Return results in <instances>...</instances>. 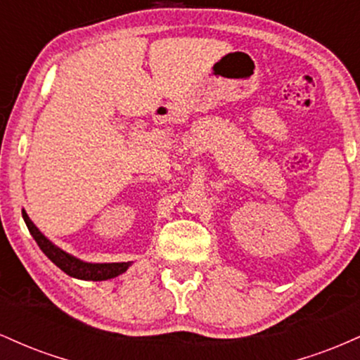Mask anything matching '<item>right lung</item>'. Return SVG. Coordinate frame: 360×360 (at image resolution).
I'll use <instances>...</instances> for the list:
<instances>
[{
	"instance_id": "right-lung-1",
	"label": "right lung",
	"mask_w": 360,
	"mask_h": 360,
	"mask_svg": "<svg viewBox=\"0 0 360 360\" xmlns=\"http://www.w3.org/2000/svg\"><path fill=\"white\" fill-rule=\"evenodd\" d=\"M23 220L27 223L28 230H30L32 237L35 238L37 245L40 247V250L47 255L49 259L59 267L60 271H64L65 274L71 276V278L82 279V281H108L117 278V276L123 274L128 267L131 266V262H86L74 255L68 254L65 250H62L60 247H57L56 243L49 240L45 235L40 232L35 226V223L30 220L27 212L23 210Z\"/></svg>"
}]
</instances>
